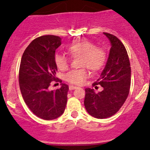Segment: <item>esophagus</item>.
Wrapping results in <instances>:
<instances>
[{
	"mask_svg": "<svg viewBox=\"0 0 150 150\" xmlns=\"http://www.w3.org/2000/svg\"><path fill=\"white\" fill-rule=\"evenodd\" d=\"M77 88H78L77 86H69V90H70V91L74 90V89H76Z\"/></svg>",
	"mask_w": 150,
	"mask_h": 150,
	"instance_id": "34e87169",
	"label": "esophagus"
}]
</instances>
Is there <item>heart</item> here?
<instances>
[{
    "label": "heart",
    "instance_id": "b5f03b06",
    "mask_svg": "<svg viewBox=\"0 0 150 150\" xmlns=\"http://www.w3.org/2000/svg\"><path fill=\"white\" fill-rule=\"evenodd\" d=\"M68 54L73 58L81 57V67H87L93 72L99 70L104 66L106 61V52L103 48L96 47L93 43L87 40H79L71 44L67 48ZM54 62L58 69H66L68 67V59L64 55L57 54ZM88 74L86 69H73L64 75V79L72 84L81 85L87 78Z\"/></svg>",
    "mask_w": 150,
    "mask_h": 150
}]
</instances>
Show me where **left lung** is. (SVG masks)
Wrapping results in <instances>:
<instances>
[{"instance_id":"1","label":"left lung","mask_w":150,"mask_h":150,"mask_svg":"<svg viewBox=\"0 0 150 150\" xmlns=\"http://www.w3.org/2000/svg\"><path fill=\"white\" fill-rule=\"evenodd\" d=\"M103 33L110 40L111 48L98 82L93 84L100 85L103 90L96 93L93 89L87 88L84 100L88 114L98 119L115 114L126 100L131 86V70L125 46L115 35Z\"/></svg>"}]
</instances>
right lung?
<instances>
[{
	"instance_id": "obj_1",
	"label": "right lung",
	"mask_w": 150,
	"mask_h": 150,
	"mask_svg": "<svg viewBox=\"0 0 150 150\" xmlns=\"http://www.w3.org/2000/svg\"><path fill=\"white\" fill-rule=\"evenodd\" d=\"M61 44L59 36H40L30 43L21 59L19 82L22 97L30 110L43 120L60 117L67 102V85L62 83L60 88L54 91L48 89L56 80L54 57Z\"/></svg>"
}]
</instances>
